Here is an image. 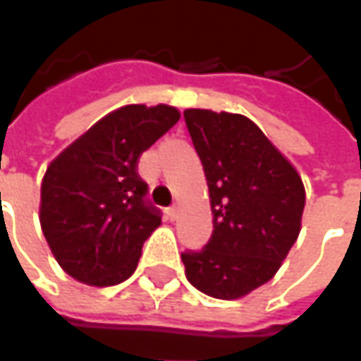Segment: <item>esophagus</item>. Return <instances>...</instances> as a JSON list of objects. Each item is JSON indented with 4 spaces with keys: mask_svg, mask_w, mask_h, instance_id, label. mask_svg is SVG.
Instances as JSON below:
<instances>
[{
    "mask_svg": "<svg viewBox=\"0 0 361 361\" xmlns=\"http://www.w3.org/2000/svg\"><path fill=\"white\" fill-rule=\"evenodd\" d=\"M178 214H180V207H178V205H171V207H168L169 219H178Z\"/></svg>",
    "mask_w": 361,
    "mask_h": 361,
    "instance_id": "esophagus-1",
    "label": "esophagus"
}]
</instances>
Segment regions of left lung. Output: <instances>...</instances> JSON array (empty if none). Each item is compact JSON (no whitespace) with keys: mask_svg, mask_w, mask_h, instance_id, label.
I'll return each mask as SVG.
<instances>
[{"mask_svg":"<svg viewBox=\"0 0 361 361\" xmlns=\"http://www.w3.org/2000/svg\"><path fill=\"white\" fill-rule=\"evenodd\" d=\"M185 126L204 166L214 231L181 262L193 288L238 300L269 281L300 235L305 190L300 173L252 119L185 109Z\"/></svg>","mask_w":361,"mask_h":361,"instance_id":"obj_1","label":"left lung"}]
</instances>
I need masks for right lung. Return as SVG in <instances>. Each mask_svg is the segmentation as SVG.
I'll list each match as a JSON object with an SVG mask.
<instances>
[{
	"mask_svg": "<svg viewBox=\"0 0 361 361\" xmlns=\"http://www.w3.org/2000/svg\"><path fill=\"white\" fill-rule=\"evenodd\" d=\"M171 106H123L94 123L47 166L39 224L63 271L87 286H116L135 271L143 242L161 224L145 202L140 156L171 130Z\"/></svg>",
	"mask_w": 361,
	"mask_h": 361,
	"instance_id": "right-lung-1",
	"label": "right lung"
}]
</instances>
